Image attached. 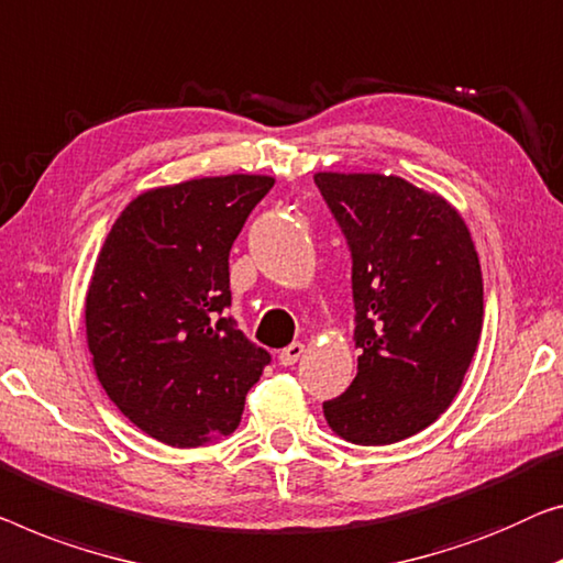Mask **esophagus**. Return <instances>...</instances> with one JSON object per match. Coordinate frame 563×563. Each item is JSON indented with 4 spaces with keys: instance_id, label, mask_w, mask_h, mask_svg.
<instances>
[{
    "instance_id": "34e87169",
    "label": "esophagus",
    "mask_w": 563,
    "mask_h": 563,
    "mask_svg": "<svg viewBox=\"0 0 563 563\" xmlns=\"http://www.w3.org/2000/svg\"><path fill=\"white\" fill-rule=\"evenodd\" d=\"M303 351H306V346H303V343H300V341L290 343V346H285V349L280 351V356H278L280 364H283V366H292V364L298 362L300 356H303Z\"/></svg>"
}]
</instances>
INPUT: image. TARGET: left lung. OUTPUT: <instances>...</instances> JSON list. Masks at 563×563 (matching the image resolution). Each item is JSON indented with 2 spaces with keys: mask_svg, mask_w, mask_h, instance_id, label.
<instances>
[{
  "mask_svg": "<svg viewBox=\"0 0 563 563\" xmlns=\"http://www.w3.org/2000/svg\"><path fill=\"white\" fill-rule=\"evenodd\" d=\"M351 247L362 349L351 387L323 405L354 444H391L430 427L457 397L483 331V273L463 214L394 174L318 172Z\"/></svg>",
  "mask_w": 563,
  "mask_h": 563,
  "instance_id": "1",
  "label": "left lung"
}]
</instances>
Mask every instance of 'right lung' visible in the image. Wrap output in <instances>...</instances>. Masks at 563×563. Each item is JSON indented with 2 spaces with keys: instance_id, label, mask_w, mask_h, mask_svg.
<instances>
[{
  "instance_id": "1",
  "label": "right lung",
  "mask_w": 563,
  "mask_h": 563,
  "mask_svg": "<svg viewBox=\"0 0 563 563\" xmlns=\"http://www.w3.org/2000/svg\"><path fill=\"white\" fill-rule=\"evenodd\" d=\"M265 174L201 176L139 195L100 247L86 296V339L115 407L172 448L238 430L271 354L245 339L230 306V250Z\"/></svg>"
}]
</instances>
